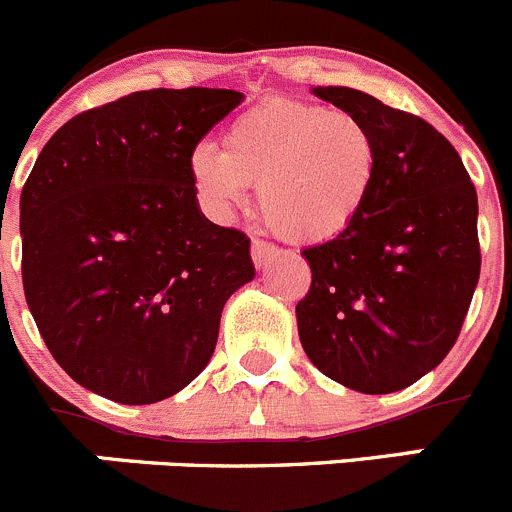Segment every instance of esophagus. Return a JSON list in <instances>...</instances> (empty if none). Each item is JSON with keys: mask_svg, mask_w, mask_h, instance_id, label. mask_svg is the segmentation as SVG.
<instances>
[{"mask_svg": "<svg viewBox=\"0 0 512 512\" xmlns=\"http://www.w3.org/2000/svg\"><path fill=\"white\" fill-rule=\"evenodd\" d=\"M278 251L273 249L271 244H266V241L261 239H254V244H251V258H254V266L256 268H263L268 261H273L276 258Z\"/></svg>", "mask_w": 512, "mask_h": 512, "instance_id": "34e87169", "label": "esophagus"}]
</instances>
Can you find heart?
Wrapping results in <instances>:
<instances>
[{
  "mask_svg": "<svg viewBox=\"0 0 512 512\" xmlns=\"http://www.w3.org/2000/svg\"><path fill=\"white\" fill-rule=\"evenodd\" d=\"M381 144L363 116L303 99H266L236 116L224 149L196 144L189 176L211 214L231 219L258 184V209L288 241H326L366 209Z\"/></svg>",
  "mask_w": 512,
  "mask_h": 512,
  "instance_id": "obj_1",
  "label": "heart"
}]
</instances>
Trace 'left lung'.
Wrapping results in <instances>:
<instances>
[{"instance_id": "obj_1", "label": "left lung", "mask_w": 512, "mask_h": 512, "mask_svg": "<svg viewBox=\"0 0 512 512\" xmlns=\"http://www.w3.org/2000/svg\"><path fill=\"white\" fill-rule=\"evenodd\" d=\"M313 94L371 124L381 174L346 231L301 251L311 288L296 306L298 336L331 381L401 391L448 356L473 301L478 194L453 144L421 116L348 86Z\"/></svg>"}]
</instances>
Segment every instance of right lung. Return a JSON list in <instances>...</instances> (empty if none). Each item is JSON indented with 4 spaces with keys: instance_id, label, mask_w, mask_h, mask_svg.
Masks as SVG:
<instances>
[{
    "instance_id": "obj_1",
    "label": "right lung",
    "mask_w": 512,
    "mask_h": 512,
    "mask_svg": "<svg viewBox=\"0 0 512 512\" xmlns=\"http://www.w3.org/2000/svg\"><path fill=\"white\" fill-rule=\"evenodd\" d=\"M244 94L149 89L82 111L19 199L22 283L54 361L124 406L164 401L211 361L254 278L246 234L201 214L189 154Z\"/></svg>"
}]
</instances>
